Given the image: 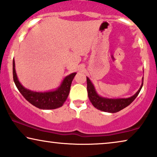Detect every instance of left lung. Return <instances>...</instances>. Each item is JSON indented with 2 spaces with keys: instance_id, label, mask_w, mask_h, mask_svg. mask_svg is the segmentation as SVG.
<instances>
[{
  "instance_id": "obj_1",
  "label": "left lung",
  "mask_w": 157,
  "mask_h": 157,
  "mask_svg": "<svg viewBox=\"0 0 157 157\" xmlns=\"http://www.w3.org/2000/svg\"><path fill=\"white\" fill-rule=\"evenodd\" d=\"M87 82V92H88V97L90 101L94 107L99 110L107 112V113H115L119 112L121 109L128 107L130 104L133 102L139 94L140 91L142 88L144 83V78L142 81V84L138 91L133 97H129L127 99H107L99 97L95 91L94 87L91 83V81L89 80L88 77H86Z\"/></svg>"
}]
</instances>
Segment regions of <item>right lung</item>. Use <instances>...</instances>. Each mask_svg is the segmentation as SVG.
Segmentation results:
<instances>
[{"mask_svg":"<svg viewBox=\"0 0 157 157\" xmlns=\"http://www.w3.org/2000/svg\"><path fill=\"white\" fill-rule=\"evenodd\" d=\"M76 73H73L66 76L61 86L54 91L35 92L24 88L18 80L15 71V62L13 60V78L16 87L26 100L39 109H53L63 105L68 98L71 85Z\"/></svg>","mask_w":157,"mask_h":157,"instance_id":"add662e5","label":"right lung"}]
</instances>
